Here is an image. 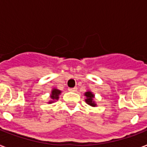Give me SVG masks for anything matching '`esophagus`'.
Segmentation results:
<instances>
[{"label":"esophagus","instance_id":"1","mask_svg":"<svg viewBox=\"0 0 147 147\" xmlns=\"http://www.w3.org/2000/svg\"><path fill=\"white\" fill-rule=\"evenodd\" d=\"M69 92H76V91H77V88H69Z\"/></svg>","mask_w":147,"mask_h":147}]
</instances>
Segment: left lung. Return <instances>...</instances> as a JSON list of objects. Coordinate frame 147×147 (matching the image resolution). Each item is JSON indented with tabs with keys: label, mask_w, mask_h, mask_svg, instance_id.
I'll return each mask as SVG.
<instances>
[{
	"label": "left lung",
	"mask_w": 147,
	"mask_h": 147,
	"mask_svg": "<svg viewBox=\"0 0 147 147\" xmlns=\"http://www.w3.org/2000/svg\"><path fill=\"white\" fill-rule=\"evenodd\" d=\"M85 95L87 97V99L85 100V101H86V103H87V104H88V105H91V106H95V105H96L95 104H94V101H93L94 94H92V92H87L85 94Z\"/></svg>",
	"instance_id": "8db88e82"
}]
</instances>
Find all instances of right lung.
Listing matches in <instances>:
<instances>
[{"mask_svg": "<svg viewBox=\"0 0 147 147\" xmlns=\"http://www.w3.org/2000/svg\"><path fill=\"white\" fill-rule=\"evenodd\" d=\"M61 94V91H59V90H58V89H54L52 91V94H51V98L53 99V100H58V98H59V95ZM53 102V100L52 101H50L49 103H52Z\"/></svg>", "mask_w": 147, "mask_h": 147, "instance_id": "obj_1", "label": "right lung"}]
</instances>
